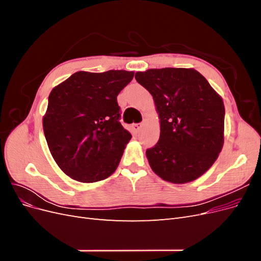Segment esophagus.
<instances>
[{"label": "esophagus", "mask_w": 261, "mask_h": 261, "mask_svg": "<svg viewBox=\"0 0 261 261\" xmlns=\"http://www.w3.org/2000/svg\"><path fill=\"white\" fill-rule=\"evenodd\" d=\"M141 127H143V123H138V124H133V128H134V129H135L136 132H139Z\"/></svg>", "instance_id": "34e87169"}]
</instances>
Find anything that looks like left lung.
<instances>
[{"label": "left lung", "instance_id": "obj_1", "mask_svg": "<svg viewBox=\"0 0 261 261\" xmlns=\"http://www.w3.org/2000/svg\"><path fill=\"white\" fill-rule=\"evenodd\" d=\"M136 81L151 93L160 118V138L146 151L162 179L185 184L204 174L224 144V105L194 68H150Z\"/></svg>", "mask_w": 261, "mask_h": 261}]
</instances>
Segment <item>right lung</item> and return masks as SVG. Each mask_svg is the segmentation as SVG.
<instances>
[{"mask_svg":"<svg viewBox=\"0 0 261 261\" xmlns=\"http://www.w3.org/2000/svg\"><path fill=\"white\" fill-rule=\"evenodd\" d=\"M134 72H76L55 86L42 118L44 136L59 168L82 183L112 175L132 138L120 123L116 97Z\"/></svg>","mask_w":261,"mask_h":261,"instance_id":"right-lung-1","label":"right lung"}]
</instances>
